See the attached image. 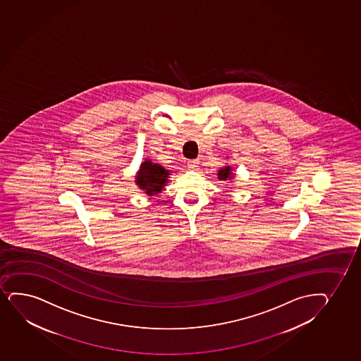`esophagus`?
Here are the masks:
<instances>
[{
	"mask_svg": "<svg viewBox=\"0 0 361 361\" xmlns=\"http://www.w3.org/2000/svg\"><path fill=\"white\" fill-rule=\"evenodd\" d=\"M199 159H195V160H190V161H188V167H189L190 170H195L196 167L199 166Z\"/></svg>",
	"mask_w": 361,
	"mask_h": 361,
	"instance_id": "1",
	"label": "esophagus"
}]
</instances>
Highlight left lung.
Masks as SVG:
<instances>
[{"instance_id":"obj_1","label":"left lung","mask_w":361,"mask_h":361,"mask_svg":"<svg viewBox=\"0 0 361 361\" xmlns=\"http://www.w3.org/2000/svg\"><path fill=\"white\" fill-rule=\"evenodd\" d=\"M235 178V173H233V171H232V167L230 165L224 166V167H221L219 171H218V179L219 180H232V179Z\"/></svg>"}]
</instances>
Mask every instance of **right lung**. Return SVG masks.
Masks as SVG:
<instances>
[{
  "instance_id": "right-lung-1",
  "label": "right lung",
  "mask_w": 361,
  "mask_h": 361,
  "mask_svg": "<svg viewBox=\"0 0 361 361\" xmlns=\"http://www.w3.org/2000/svg\"><path fill=\"white\" fill-rule=\"evenodd\" d=\"M170 172L164 166L154 164L150 159H145L135 176V183L145 195L153 197L162 192L166 184L170 183Z\"/></svg>"
}]
</instances>
